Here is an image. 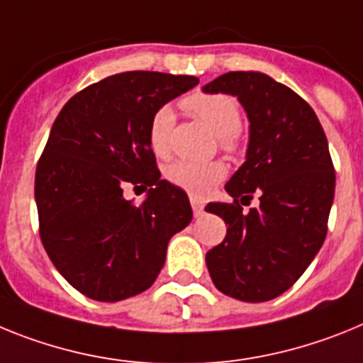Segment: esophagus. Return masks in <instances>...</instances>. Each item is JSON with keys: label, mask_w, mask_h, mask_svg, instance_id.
I'll return each mask as SVG.
<instances>
[{"label": "esophagus", "mask_w": 363, "mask_h": 363, "mask_svg": "<svg viewBox=\"0 0 363 363\" xmlns=\"http://www.w3.org/2000/svg\"><path fill=\"white\" fill-rule=\"evenodd\" d=\"M190 203L191 208H194V216L199 217L201 213H203V201H201L199 197H195V195H190Z\"/></svg>", "instance_id": "obj_1"}]
</instances>
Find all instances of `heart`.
<instances>
[{
    "label": "heart",
    "instance_id": "heart-1",
    "mask_svg": "<svg viewBox=\"0 0 363 363\" xmlns=\"http://www.w3.org/2000/svg\"><path fill=\"white\" fill-rule=\"evenodd\" d=\"M182 107L191 116L212 129L219 137L220 146L225 150L235 147V133L241 128V109L232 96L226 94L195 93L182 100ZM175 124V115L169 106L160 107L153 115L147 129V143L157 157H166L172 147V131ZM226 177L225 164L217 162H191L177 160L166 168V179L182 190L203 197L213 186Z\"/></svg>",
    "mask_w": 363,
    "mask_h": 363
}]
</instances>
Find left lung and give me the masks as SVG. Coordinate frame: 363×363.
<instances>
[{"label": "left lung", "instance_id": "1", "mask_svg": "<svg viewBox=\"0 0 363 363\" xmlns=\"http://www.w3.org/2000/svg\"><path fill=\"white\" fill-rule=\"evenodd\" d=\"M232 94L250 122L245 162L226 182L234 203H210L226 238L206 252V267L223 294L248 303L277 298L313 263L327 235L334 201L329 144L313 107L257 71L220 74L203 87ZM260 206L242 213L238 199Z\"/></svg>", "mask_w": 363, "mask_h": 363}]
</instances>
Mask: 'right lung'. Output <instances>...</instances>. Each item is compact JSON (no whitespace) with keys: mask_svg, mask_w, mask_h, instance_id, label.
<instances>
[{"mask_svg":"<svg viewBox=\"0 0 363 363\" xmlns=\"http://www.w3.org/2000/svg\"><path fill=\"white\" fill-rule=\"evenodd\" d=\"M199 84L166 72L113 74L56 116L36 168L40 238L78 292L115 303L153 285L173 235L190 225L188 195L160 179L147 129L157 111ZM148 190L140 207L123 186Z\"/></svg>","mask_w":363,"mask_h":363,"instance_id":"1","label":"right lung"}]
</instances>
